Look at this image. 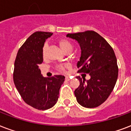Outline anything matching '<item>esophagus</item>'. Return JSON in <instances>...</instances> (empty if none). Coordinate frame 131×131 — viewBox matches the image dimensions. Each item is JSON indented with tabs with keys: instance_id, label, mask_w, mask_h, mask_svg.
I'll return each instance as SVG.
<instances>
[{
	"instance_id": "esophagus-1",
	"label": "esophagus",
	"mask_w": 131,
	"mask_h": 131,
	"mask_svg": "<svg viewBox=\"0 0 131 131\" xmlns=\"http://www.w3.org/2000/svg\"><path fill=\"white\" fill-rule=\"evenodd\" d=\"M65 80H67V81H69L70 80H71V78H70L69 77L65 76Z\"/></svg>"
}]
</instances>
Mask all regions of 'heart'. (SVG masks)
Instances as JSON below:
<instances>
[{
    "mask_svg": "<svg viewBox=\"0 0 131 131\" xmlns=\"http://www.w3.org/2000/svg\"><path fill=\"white\" fill-rule=\"evenodd\" d=\"M58 43L60 45V48L62 49L66 53L67 52H71L73 49V45L71 42L67 40V39L65 38H60L58 40ZM48 45L47 44L45 43L43 45V47H42V56L43 57L46 56V54H47V49ZM67 67V65H63V64H61V65H59L58 67V69L61 71V72H63L65 71V68Z\"/></svg>",
    "mask_w": 131,
    "mask_h": 131,
    "instance_id": "1",
    "label": "heart"
}]
</instances>
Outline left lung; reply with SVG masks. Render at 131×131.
<instances>
[{
  "label": "left lung",
  "mask_w": 131,
  "mask_h": 131,
  "mask_svg": "<svg viewBox=\"0 0 131 131\" xmlns=\"http://www.w3.org/2000/svg\"><path fill=\"white\" fill-rule=\"evenodd\" d=\"M67 36L78 41L81 56L78 62V72L89 73L86 80L77 76L80 81L74 94L84 107H97L106 100L113 90L118 76L117 58L111 46L94 31L68 34Z\"/></svg>",
  "instance_id": "8db88e82"
}]
</instances>
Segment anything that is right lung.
<instances>
[{"instance_id":"add662e5","label":"right lung","mask_w":131,"mask_h":131,"mask_svg":"<svg viewBox=\"0 0 131 131\" xmlns=\"http://www.w3.org/2000/svg\"><path fill=\"white\" fill-rule=\"evenodd\" d=\"M53 33L36 31L30 36L17 53L14 62V82L25 103L38 110L53 107L58 101L64 76L45 78L39 64L43 62L42 47Z\"/></svg>"}]
</instances>
